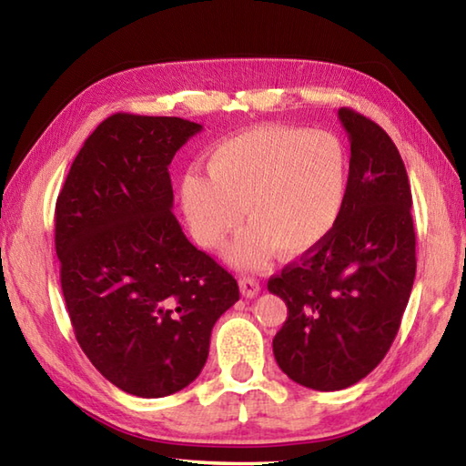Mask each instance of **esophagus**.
<instances>
[{"label": "esophagus", "instance_id": "34e87169", "mask_svg": "<svg viewBox=\"0 0 466 466\" xmlns=\"http://www.w3.org/2000/svg\"><path fill=\"white\" fill-rule=\"evenodd\" d=\"M238 286L244 298H255L258 291H261V286H258V281L255 278H240Z\"/></svg>", "mask_w": 466, "mask_h": 466}]
</instances>
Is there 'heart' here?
I'll list each match as a JSON object with an SVG mask.
<instances>
[{
	"mask_svg": "<svg viewBox=\"0 0 466 466\" xmlns=\"http://www.w3.org/2000/svg\"><path fill=\"white\" fill-rule=\"evenodd\" d=\"M208 172L188 170L180 205L195 240L218 248L240 226L250 228L232 250L240 267H258L275 248L296 257L335 230L343 214L350 160L329 131L263 125L211 149Z\"/></svg>",
	"mask_w": 466,
	"mask_h": 466,
	"instance_id": "b5f03b06",
	"label": "heart"
}]
</instances>
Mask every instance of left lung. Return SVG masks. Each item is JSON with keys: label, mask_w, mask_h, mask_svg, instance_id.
Instances as JSON below:
<instances>
[{"label": "left lung", "mask_w": 466, "mask_h": 466, "mask_svg": "<svg viewBox=\"0 0 466 466\" xmlns=\"http://www.w3.org/2000/svg\"><path fill=\"white\" fill-rule=\"evenodd\" d=\"M351 146L350 187L335 230L267 283L288 306L273 356L291 380L341 390L384 360L415 279L411 188L380 125L339 108Z\"/></svg>", "instance_id": "1"}]
</instances>
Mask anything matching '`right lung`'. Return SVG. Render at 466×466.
Segmentation results:
<instances>
[{
  "label": "right lung",
  "mask_w": 466,
  "mask_h": 466,
  "mask_svg": "<svg viewBox=\"0 0 466 466\" xmlns=\"http://www.w3.org/2000/svg\"><path fill=\"white\" fill-rule=\"evenodd\" d=\"M203 127L116 113L76 156L55 208L61 289L77 343L116 389L144 399L191 384L238 283L172 214V157Z\"/></svg>",
  "instance_id": "obj_1"
}]
</instances>
